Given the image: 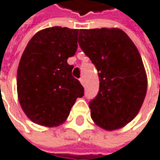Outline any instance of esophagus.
<instances>
[{"instance_id": "esophagus-1", "label": "esophagus", "mask_w": 160, "mask_h": 160, "mask_svg": "<svg viewBox=\"0 0 160 160\" xmlns=\"http://www.w3.org/2000/svg\"><path fill=\"white\" fill-rule=\"evenodd\" d=\"M79 82H81V83H82V85L83 87L85 86V84H84V79H83L82 78H79Z\"/></svg>"}]
</instances>
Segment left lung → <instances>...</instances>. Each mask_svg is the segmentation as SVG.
Wrapping results in <instances>:
<instances>
[{
    "mask_svg": "<svg viewBox=\"0 0 160 160\" xmlns=\"http://www.w3.org/2000/svg\"><path fill=\"white\" fill-rule=\"evenodd\" d=\"M78 44L98 71L99 90L89 102L98 127L114 131L132 121L147 92V75L140 54L119 28L81 29Z\"/></svg>",
    "mask_w": 160,
    "mask_h": 160,
    "instance_id": "8db88e82",
    "label": "left lung"
}]
</instances>
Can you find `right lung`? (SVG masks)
Segmentation results:
<instances>
[{"mask_svg":"<svg viewBox=\"0 0 160 160\" xmlns=\"http://www.w3.org/2000/svg\"><path fill=\"white\" fill-rule=\"evenodd\" d=\"M78 29L54 26L40 30L26 45L18 67L17 92L27 118L57 127L68 118L83 87L72 76L67 59L78 48Z\"/></svg>","mask_w":160,"mask_h":160,"instance_id":"obj_1","label":"right lung"}]
</instances>
